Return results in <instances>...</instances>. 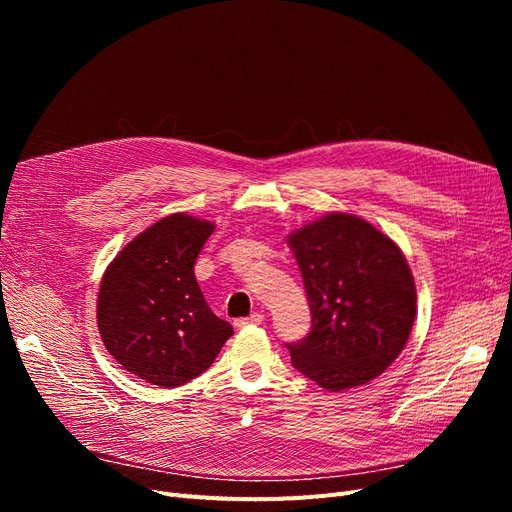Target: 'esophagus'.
I'll list each match as a JSON object with an SVG mask.
<instances>
[{
  "label": "esophagus",
  "mask_w": 512,
  "mask_h": 512,
  "mask_svg": "<svg viewBox=\"0 0 512 512\" xmlns=\"http://www.w3.org/2000/svg\"><path fill=\"white\" fill-rule=\"evenodd\" d=\"M262 320H265V316L256 312V314H252V316H247V318L237 320V327H245V324H262Z\"/></svg>",
  "instance_id": "obj_1"
}]
</instances>
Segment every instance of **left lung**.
I'll return each instance as SVG.
<instances>
[{"label":"left lung","instance_id":"1","mask_svg":"<svg viewBox=\"0 0 512 512\" xmlns=\"http://www.w3.org/2000/svg\"><path fill=\"white\" fill-rule=\"evenodd\" d=\"M288 245L312 312L309 333L286 344L294 369L333 393L380 376L404 350L416 316L406 256L350 213L294 230Z\"/></svg>","mask_w":512,"mask_h":512}]
</instances>
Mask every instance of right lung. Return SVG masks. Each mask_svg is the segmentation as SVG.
<instances>
[{
	"label": "right lung",
	"instance_id": "right-lung-1",
	"mask_svg": "<svg viewBox=\"0 0 512 512\" xmlns=\"http://www.w3.org/2000/svg\"><path fill=\"white\" fill-rule=\"evenodd\" d=\"M213 228L192 215H168L123 247L102 275V342L123 369L145 382L164 389L190 382L232 335L230 324L211 312L194 275Z\"/></svg>",
	"mask_w": 512,
	"mask_h": 512
}]
</instances>
